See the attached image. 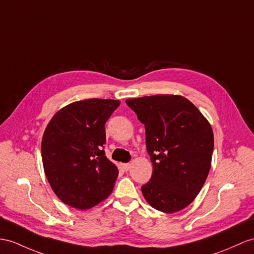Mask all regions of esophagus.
Here are the masks:
<instances>
[{"label": "esophagus", "mask_w": 254, "mask_h": 254, "mask_svg": "<svg viewBox=\"0 0 254 254\" xmlns=\"http://www.w3.org/2000/svg\"><path fill=\"white\" fill-rule=\"evenodd\" d=\"M122 167H123V169H124V170H126V171H128L129 169H130V167H131V165H130V164H123V165H122Z\"/></svg>", "instance_id": "1"}]
</instances>
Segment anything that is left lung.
Segmentation results:
<instances>
[{
	"instance_id": "obj_1",
	"label": "left lung",
	"mask_w": 254,
	"mask_h": 254,
	"mask_svg": "<svg viewBox=\"0 0 254 254\" xmlns=\"http://www.w3.org/2000/svg\"><path fill=\"white\" fill-rule=\"evenodd\" d=\"M126 103L144 124L153 164L142 194L154 209L180 211L195 199L208 177L214 144L211 125L179 95L145 96L127 99Z\"/></svg>"
}]
</instances>
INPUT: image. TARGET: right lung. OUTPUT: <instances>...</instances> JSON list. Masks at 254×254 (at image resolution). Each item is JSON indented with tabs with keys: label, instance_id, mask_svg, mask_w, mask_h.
<instances>
[{
	"label": "right lung",
	"instance_id": "add662e5",
	"mask_svg": "<svg viewBox=\"0 0 254 254\" xmlns=\"http://www.w3.org/2000/svg\"><path fill=\"white\" fill-rule=\"evenodd\" d=\"M121 101L87 99L67 104L49 121L42 160L54 193L65 205L89 209L112 193L117 167L104 154L106 125Z\"/></svg>",
	"mask_w": 254,
	"mask_h": 254
}]
</instances>
